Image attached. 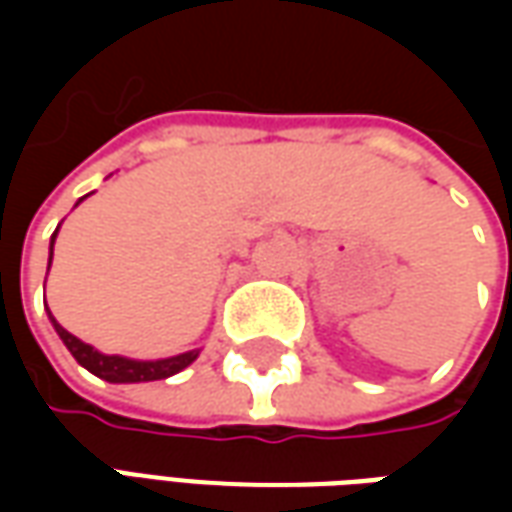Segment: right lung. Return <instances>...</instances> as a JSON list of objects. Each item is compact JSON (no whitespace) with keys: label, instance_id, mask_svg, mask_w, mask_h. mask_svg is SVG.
<instances>
[{"label":"right lung","instance_id":"obj_1","mask_svg":"<svg viewBox=\"0 0 512 512\" xmlns=\"http://www.w3.org/2000/svg\"><path fill=\"white\" fill-rule=\"evenodd\" d=\"M84 200V197H82ZM79 200V202H82ZM60 230V227H57ZM57 230L51 235V252H49V266H51V255H54V238H57ZM51 318V312H49ZM54 329L60 334V340L65 343V348L71 351L73 359L90 370L93 376L104 378L109 384H139V381H161V378H169L180 373L183 367H189L200 351H186V354L169 356V359H156V362H136V359H126V356H106L101 351H95L93 345L82 343L79 337H73L68 329H62L60 323L51 318Z\"/></svg>","mask_w":512,"mask_h":512}]
</instances>
